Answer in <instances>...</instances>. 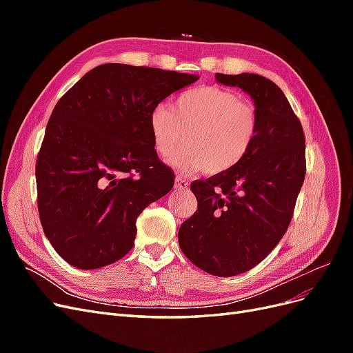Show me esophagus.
Returning a JSON list of instances; mask_svg holds the SVG:
<instances>
[{
  "instance_id": "34e87169",
  "label": "esophagus",
  "mask_w": 353,
  "mask_h": 353,
  "mask_svg": "<svg viewBox=\"0 0 353 353\" xmlns=\"http://www.w3.org/2000/svg\"><path fill=\"white\" fill-rule=\"evenodd\" d=\"M188 181H185L184 178H181V176H176L175 178V188L178 190V191H185V190H188Z\"/></svg>"
}]
</instances>
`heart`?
I'll return each instance as SVG.
<instances>
[{
	"instance_id": "heart-1",
	"label": "heart",
	"mask_w": 353,
	"mask_h": 353,
	"mask_svg": "<svg viewBox=\"0 0 353 353\" xmlns=\"http://www.w3.org/2000/svg\"><path fill=\"white\" fill-rule=\"evenodd\" d=\"M150 134L159 156L169 157L181 172L201 169L219 175L248 156L258 134V113L239 94L219 87H199L179 94L172 108L152 110Z\"/></svg>"
}]
</instances>
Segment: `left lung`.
<instances>
[{
    "label": "left lung",
    "instance_id": "obj_1",
    "mask_svg": "<svg viewBox=\"0 0 353 353\" xmlns=\"http://www.w3.org/2000/svg\"><path fill=\"white\" fill-rule=\"evenodd\" d=\"M215 78L250 95L258 134L236 168L191 184L197 210L183 222L178 241L200 270L232 276L262 262L290 225L306 174L305 135L272 81L254 73H216Z\"/></svg>",
    "mask_w": 353,
    "mask_h": 353
}]
</instances>
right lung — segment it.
<instances>
[{
  "label": "right lung",
  "instance_id": "add662e5",
  "mask_svg": "<svg viewBox=\"0 0 353 353\" xmlns=\"http://www.w3.org/2000/svg\"><path fill=\"white\" fill-rule=\"evenodd\" d=\"M196 74L108 63L57 101L37 159L38 212L54 250L79 270L108 266L132 249L137 218L174 187L148 119Z\"/></svg>",
  "mask_w": 353,
  "mask_h": 353
}]
</instances>
